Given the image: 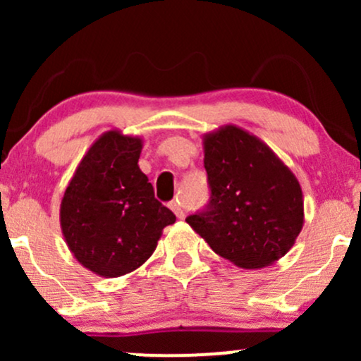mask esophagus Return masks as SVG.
<instances>
[{
  "mask_svg": "<svg viewBox=\"0 0 361 361\" xmlns=\"http://www.w3.org/2000/svg\"><path fill=\"white\" fill-rule=\"evenodd\" d=\"M169 209H171L173 212H175V215H176L178 219H185V212H183V209H181V204L178 200L171 202V204H169Z\"/></svg>",
  "mask_w": 361,
  "mask_h": 361,
  "instance_id": "esophagus-1",
  "label": "esophagus"
}]
</instances>
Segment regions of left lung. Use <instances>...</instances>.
<instances>
[{
    "label": "left lung",
    "mask_w": 361,
    "mask_h": 361,
    "mask_svg": "<svg viewBox=\"0 0 361 361\" xmlns=\"http://www.w3.org/2000/svg\"><path fill=\"white\" fill-rule=\"evenodd\" d=\"M210 204L186 222L235 267L255 270L292 250L304 226L299 180L263 140L227 123L204 135Z\"/></svg>",
    "instance_id": "8db88e82"
}]
</instances>
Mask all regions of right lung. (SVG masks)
I'll use <instances>...</instances> for the list:
<instances>
[{"label": "right lung", "instance_id": "1", "mask_svg": "<svg viewBox=\"0 0 361 361\" xmlns=\"http://www.w3.org/2000/svg\"><path fill=\"white\" fill-rule=\"evenodd\" d=\"M142 139L103 132L82 156L61 200V231L78 263L117 279L137 270L176 217L140 171Z\"/></svg>", "mask_w": 361, "mask_h": 361}]
</instances>
